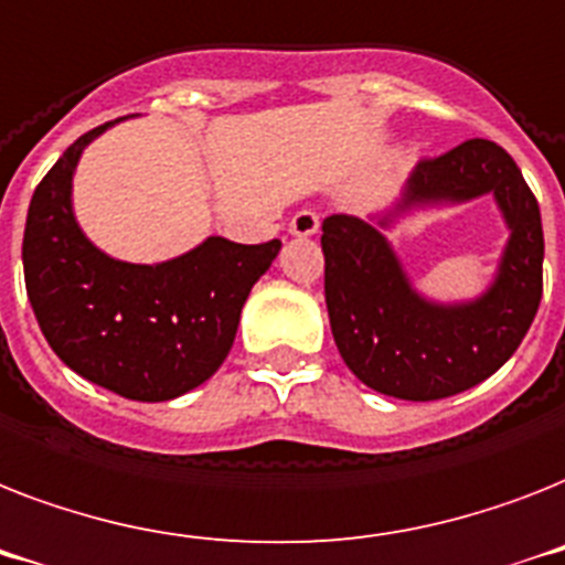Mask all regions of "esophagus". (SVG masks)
I'll use <instances>...</instances> for the list:
<instances>
[{"label": "esophagus", "instance_id": "34e87169", "mask_svg": "<svg viewBox=\"0 0 565 565\" xmlns=\"http://www.w3.org/2000/svg\"><path fill=\"white\" fill-rule=\"evenodd\" d=\"M320 227V218H318V212H311V210H300L291 218V224H288V230H291V236L297 238H309L315 236Z\"/></svg>", "mask_w": 565, "mask_h": 565}]
</instances>
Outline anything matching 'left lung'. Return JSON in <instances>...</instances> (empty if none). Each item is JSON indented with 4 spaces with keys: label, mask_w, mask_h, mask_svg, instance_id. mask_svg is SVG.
Segmentation results:
<instances>
[{
    "label": "left lung",
    "mask_w": 565,
    "mask_h": 565,
    "mask_svg": "<svg viewBox=\"0 0 565 565\" xmlns=\"http://www.w3.org/2000/svg\"><path fill=\"white\" fill-rule=\"evenodd\" d=\"M493 192L511 227L499 277L476 303H428L367 221L323 218V291L347 367L379 394L428 403L484 382L516 353L543 297V221L534 192L502 146L467 139L419 160L403 206ZM387 224V221H382Z\"/></svg>",
    "instance_id": "obj_1"
}]
</instances>
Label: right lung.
Instances as JSON below:
<instances>
[{"instance_id":"1","label":"right lung","mask_w":565,"mask_h":565,"mask_svg":"<svg viewBox=\"0 0 565 565\" xmlns=\"http://www.w3.org/2000/svg\"><path fill=\"white\" fill-rule=\"evenodd\" d=\"M98 125L72 142L31 198L22 268L49 347L78 376L139 403L204 385L227 359L242 306L279 254V238L236 245L210 236L160 265L104 256L72 215V171Z\"/></svg>"}]
</instances>
